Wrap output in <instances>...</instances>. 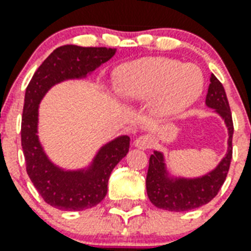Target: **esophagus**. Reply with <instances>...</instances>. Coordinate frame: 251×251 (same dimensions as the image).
<instances>
[{
	"instance_id": "esophagus-1",
	"label": "esophagus",
	"mask_w": 251,
	"mask_h": 251,
	"mask_svg": "<svg viewBox=\"0 0 251 251\" xmlns=\"http://www.w3.org/2000/svg\"><path fill=\"white\" fill-rule=\"evenodd\" d=\"M152 143H154V137L151 134H145V135H141L134 141V146L146 150V149H150L152 146Z\"/></svg>"
}]
</instances>
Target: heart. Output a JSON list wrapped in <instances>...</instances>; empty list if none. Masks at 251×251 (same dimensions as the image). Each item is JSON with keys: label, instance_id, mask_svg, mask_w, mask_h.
I'll list each match as a JSON object with an SVG mask.
<instances>
[{"label": "heart", "instance_id": "obj_1", "mask_svg": "<svg viewBox=\"0 0 251 251\" xmlns=\"http://www.w3.org/2000/svg\"><path fill=\"white\" fill-rule=\"evenodd\" d=\"M118 92L131 100H151L158 118L176 117L201 96L204 76L192 64L168 57H145L122 66L117 72Z\"/></svg>", "mask_w": 251, "mask_h": 251}]
</instances>
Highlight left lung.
Here are the masks:
<instances>
[{
	"mask_svg": "<svg viewBox=\"0 0 251 251\" xmlns=\"http://www.w3.org/2000/svg\"><path fill=\"white\" fill-rule=\"evenodd\" d=\"M205 105L213 109L223 118L227 129V151L221 162L212 171L199 177L172 176L167 170L163 152L154 151L149 162L146 176L147 196L150 201L160 209L171 212H185L205 205L219 194L226 179L232 160L233 121L226 93L223 84L215 75L210 76V84L206 93Z\"/></svg>",
	"mask_w": 251,
	"mask_h": 251,
	"instance_id": "obj_1",
	"label": "left lung"
}]
</instances>
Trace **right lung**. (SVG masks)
I'll return each mask as SVG.
<instances>
[{
	"label": "right lung",
	"instance_id": "right-lung-1",
	"mask_svg": "<svg viewBox=\"0 0 251 251\" xmlns=\"http://www.w3.org/2000/svg\"><path fill=\"white\" fill-rule=\"evenodd\" d=\"M116 49L66 45L53 50L30 80L25 93L21 141L26 171L43 200L62 210H84L97 205L108 192L109 176L129 152L130 138L120 135L97 151L91 164L80 170H64L53 164L38 137L42 99L64 80L84 79L112 59Z\"/></svg>",
	"mask_w": 251,
	"mask_h": 251
}]
</instances>
